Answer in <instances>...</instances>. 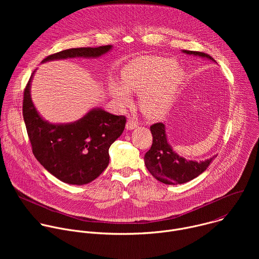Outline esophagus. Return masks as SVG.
<instances>
[{
	"mask_svg": "<svg viewBox=\"0 0 259 259\" xmlns=\"http://www.w3.org/2000/svg\"><path fill=\"white\" fill-rule=\"evenodd\" d=\"M137 127V122L134 121L133 119H129L126 123V129L127 130H133Z\"/></svg>",
	"mask_w": 259,
	"mask_h": 259,
	"instance_id": "1",
	"label": "esophagus"
}]
</instances>
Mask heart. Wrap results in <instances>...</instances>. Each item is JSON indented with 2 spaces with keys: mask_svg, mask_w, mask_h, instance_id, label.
Instances as JSON below:
<instances>
[{
  "mask_svg": "<svg viewBox=\"0 0 259 259\" xmlns=\"http://www.w3.org/2000/svg\"><path fill=\"white\" fill-rule=\"evenodd\" d=\"M181 66L172 58L145 55L132 59L121 70V84L112 82L109 91L116 102L130 106L132 93H140V107L150 118L157 119L171 108L183 80Z\"/></svg>",
  "mask_w": 259,
  "mask_h": 259,
  "instance_id": "obj_1",
  "label": "heart"
}]
</instances>
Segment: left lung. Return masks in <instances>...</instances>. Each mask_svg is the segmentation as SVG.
I'll list each match as a JSON object with an SVG mask.
<instances>
[{
  "instance_id": "left-lung-1",
  "label": "left lung",
  "mask_w": 259,
  "mask_h": 259,
  "mask_svg": "<svg viewBox=\"0 0 259 259\" xmlns=\"http://www.w3.org/2000/svg\"><path fill=\"white\" fill-rule=\"evenodd\" d=\"M183 53L207 58L215 62L208 54L198 51L182 50ZM153 144L151 150L144 156V164L151 174L165 184H181L193 180L202 174L216 158L213 156L204 161L187 160L173 151L169 144L166 134V127L163 123L151 126Z\"/></svg>"
}]
</instances>
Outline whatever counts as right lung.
Here are the masks:
<instances>
[{
	"instance_id": "obj_1",
	"label": "right lung",
	"mask_w": 259,
	"mask_h": 259,
	"mask_svg": "<svg viewBox=\"0 0 259 259\" xmlns=\"http://www.w3.org/2000/svg\"><path fill=\"white\" fill-rule=\"evenodd\" d=\"M112 45L71 48L47 56L42 63L66 58H98ZM35 71V70H34ZM24 89L22 114L35 159L64 183L82 186L97 178L109 163L108 149L123 133L126 118L94 107L76 122L53 124L36 110L30 96L33 73Z\"/></svg>"
}]
</instances>
